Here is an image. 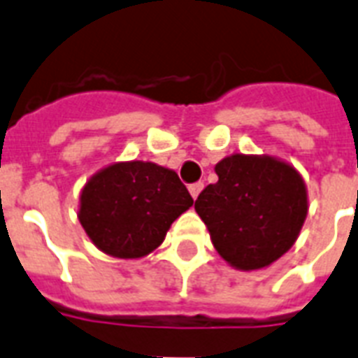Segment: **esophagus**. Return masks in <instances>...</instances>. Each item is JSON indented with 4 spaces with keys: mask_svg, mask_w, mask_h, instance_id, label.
Returning a JSON list of instances; mask_svg holds the SVG:
<instances>
[{
    "mask_svg": "<svg viewBox=\"0 0 358 358\" xmlns=\"http://www.w3.org/2000/svg\"><path fill=\"white\" fill-rule=\"evenodd\" d=\"M202 189H204V184H202V182H196V184L189 185V193H191V196L196 200V199H199V194H200V191H202Z\"/></svg>",
    "mask_w": 358,
    "mask_h": 358,
    "instance_id": "obj_1",
    "label": "esophagus"
}]
</instances>
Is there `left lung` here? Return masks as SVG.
Returning a JSON list of instances; mask_svg holds the SVG:
<instances>
[{"label": "left lung", "mask_w": 358, "mask_h": 358, "mask_svg": "<svg viewBox=\"0 0 358 358\" xmlns=\"http://www.w3.org/2000/svg\"><path fill=\"white\" fill-rule=\"evenodd\" d=\"M215 173L219 182L194 202L215 250L243 272L266 268L292 248L309 213L301 174L274 156L237 152Z\"/></svg>", "instance_id": "1"}]
</instances>
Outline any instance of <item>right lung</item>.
Masks as SVG:
<instances>
[{
  "instance_id": "1",
  "label": "right lung",
  "mask_w": 358,
  "mask_h": 358,
  "mask_svg": "<svg viewBox=\"0 0 358 358\" xmlns=\"http://www.w3.org/2000/svg\"><path fill=\"white\" fill-rule=\"evenodd\" d=\"M193 206L173 169L152 162H115L90 176L78 222L101 252L139 259L164 243L171 224Z\"/></svg>"
}]
</instances>
